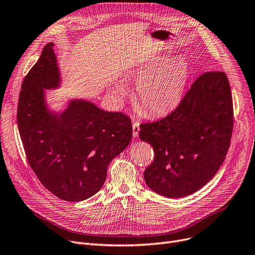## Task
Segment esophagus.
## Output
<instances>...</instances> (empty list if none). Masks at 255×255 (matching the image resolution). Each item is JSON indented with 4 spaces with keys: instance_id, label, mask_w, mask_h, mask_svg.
<instances>
[{
    "instance_id": "1",
    "label": "esophagus",
    "mask_w": 255,
    "mask_h": 255,
    "mask_svg": "<svg viewBox=\"0 0 255 255\" xmlns=\"http://www.w3.org/2000/svg\"><path fill=\"white\" fill-rule=\"evenodd\" d=\"M139 132V123L137 121H134L133 124H132V134H133L134 137H136L138 135Z\"/></svg>"
}]
</instances>
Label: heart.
<instances>
[{
  "label": "heart",
  "mask_w": 255,
  "mask_h": 255,
  "mask_svg": "<svg viewBox=\"0 0 255 255\" xmlns=\"http://www.w3.org/2000/svg\"><path fill=\"white\" fill-rule=\"evenodd\" d=\"M190 64L183 55L168 58L157 56L140 64L130 73L136 82L134 102L149 117L167 115L179 104L189 79ZM118 98L127 95L123 84L116 85Z\"/></svg>",
  "instance_id": "b5f03b06"
}]
</instances>
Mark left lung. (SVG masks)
<instances>
[{"label":"left lung","instance_id":"8db88e82","mask_svg":"<svg viewBox=\"0 0 255 255\" xmlns=\"http://www.w3.org/2000/svg\"><path fill=\"white\" fill-rule=\"evenodd\" d=\"M232 128L234 105L226 74L203 73L173 113L140 124L139 137L155 153L143 173L147 185L169 198L200 190L223 163Z\"/></svg>","mask_w":255,"mask_h":255}]
</instances>
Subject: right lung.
I'll return each instance as SVG.
<instances>
[{"label":"right lung","mask_w":255,"mask_h":255,"mask_svg":"<svg viewBox=\"0 0 255 255\" xmlns=\"http://www.w3.org/2000/svg\"><path fill=\"white\" fill-rule=\"evenodd\" d=\"M53 48L47 43L21 83L17 127L42 185L62 200L78 202L101 190L108 164L129 145L132 124L125 114L107 113L84 100H72L61 114L51 113L45 90L60 85Z\"/></svg>","instance_id":"add662e5"}]
</instances>
